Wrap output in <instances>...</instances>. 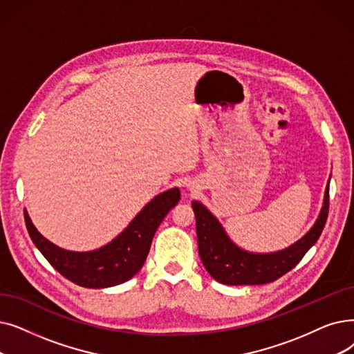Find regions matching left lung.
Segmentation results:
<instances>
[{
	"instance_id": "obj_1",
	"label": "left lung",
	"mask_w": 354,
	"mask_h": 354,
	"mask_svg": "<svg viewBox=\"0 0 354 354\" xmlns=\"http://www.w3.org/2000/svg\"><path fill=\"white\" fill-rule=\"evenodd\" d=\"M330 187L324 194V204L313 228L289 248L273 253H250L240 249L227 236L220 221L201 203L192 201L196 221L198 252L201 262L212 278L224 285H263L279 279L294 269L324 230Z\"/></svg>"
}]
</instances>
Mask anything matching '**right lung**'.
<instances>
[{"label": "right lung", "mask_w": 354, "mask_h": 354, "mask_svg": "<svg viewBox=\"0 0 354 354\" xmlns=\"http://www.w3.org/2000/svg\"><path fill=\"white\" fill-rule=\"evenodd\" d=\"M178 188L165 191L136 215L111 243L92 252H71L44 239L24 209L30 239L46 260L71 282L84 288H110L127 282L142 269L158 227L179 201Z\"/></svg>", "instance_id": "right-lung-1"}]
</instances>
